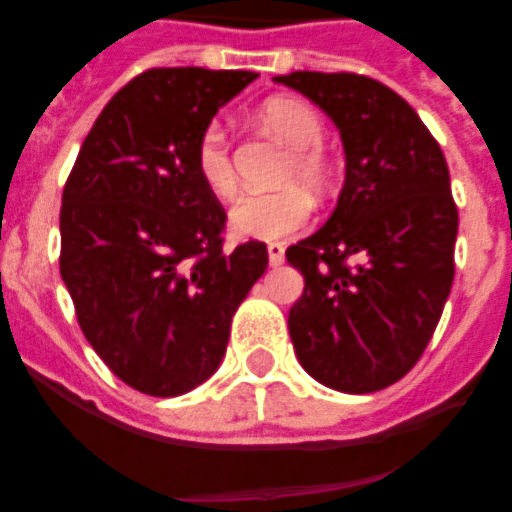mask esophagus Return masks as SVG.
Here are the masks:
<instances>
[{"instance_id": "34e87169", "label": "esophagus", "mask_w": 512, "mask_h": 512, "mask_svg": "<svg viewBox=\"0 0 512 512\" xmlns=\"http://www.w3.org/2000/svg\"><path fill=\"white\" fill-rule=\"evenodd\" d=\"M268 260H271V265L284 263V247L281 244H268Z\"/></svg>"}]
</instances>
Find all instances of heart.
<instances>
[{
  "label": "heart",
  "instance_id": "obj_1",
  "mask_svg": "<svg viewBox=\"0 0 512 512\" xmlns=\"http://www.w3.org/2000/svg\"><path fill=\"white\" fill-rule=\"evenodd\" d=\"M260 119L292 151L284 162L281 180L300 183L313 196H324L332 183L329 162L319 151L324 140L321 116L308 103L297 98H271L260 108ZM193 162L201 183L215 196L228 199L236 191V172L231 162V146L217 124H209L196 140ZM311 220V199L297 185H284L276 191L244 193L231 207V228L239 236L260 241H279L297 233Z\"/></svg>",
  "mask_w": 512,
  "mask_h": 512
}]
</instances>
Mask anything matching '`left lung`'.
Instances as JSON below:
<instances>
[{"label": "left lung", "mask_w": 512, "mask_h": 512, "mask_svg": "<svg viewBox=\"0 0 512 512\" xmlns=\"http://www.w3.org/2000/svg\"><path fill=\"white\" fill-rule=\"evenodd\" d=\"M276 82L311 98L345 148L335 212L287 249L305 279L289 337L321 385L374 393L420 361L452 289L449 167L414 108L377 79L292 71Z\"/></svg>", "instance_id": "1"}]
</instances>
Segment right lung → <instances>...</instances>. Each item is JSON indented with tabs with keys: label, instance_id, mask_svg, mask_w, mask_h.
<instances>
[{
	"label": "right lung",
	"instance_id": "add662e5",
	"mask_svg": "<svg viewBox=\"0 0 512 512\" xmlns=\"http://www.w3.org/2000/svg\"><path fill=\"white\" fill-rule=\"evenodd\" d=\"M255 71L148 68L100 111L60 207V276L111 372L156 398L217 372L241 300L268 268L263 241L223 249L225 215L193 151Z\"/></svg>",
	"mask_w": 512,
	"mask_h": 512
}]
</instances>
